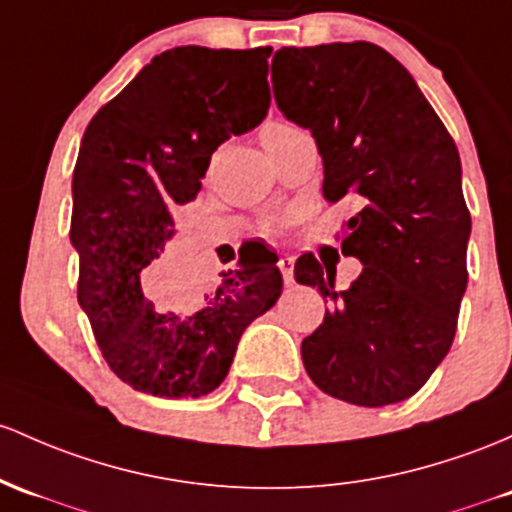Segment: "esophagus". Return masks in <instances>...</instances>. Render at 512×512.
Masks as SVG:
<instances>
[{"label":"esophagus","instance_id":"esophagus-1","mask_svg":"<svg viewBox=\"0 0 512 512\" xmlns=\"http://www.w3.org/2000/svg\"><path fill=\"white\" fill-rule=\"evenodd\" d=\"M279 269H282L284 282L294 284V257H291V255L279 257Z\"/></svg>","mask_w":512,"mask_h":512}]
</instances>
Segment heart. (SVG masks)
<instances>
[{"mask_svg": "<svg viewBox=\"0 0 512 512\" xmlns=\"http://www.w3.org/2000/svg\"><path fill=\"white\" fill-rule=\"evenodd\" d=\"M284 128H289V126H286V123H269V126H265V131H262V138L274 136V133L284 131Z\"/></svg>", "mask_w": 512, "mask_h": 512, "instance_id": "heart-1", "label": "heart"}]
</instances>
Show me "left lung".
I'll list each match as a JSON object with an SVG mask.
<instances>
[{"label":"left lung","mask_w":512,"mask_h":512,"mask_svg":"<svg viewBox=\"0 0 512 512\" xmlns=\"http://www.w3.org/2000/svg\"><path fill=\"white\" fill-rule=\"evenodd\" d=\"M272 82L279 111L316 138L325 199L355 206L342 255L362 262L345 291L335 267L296 262V282L330 301L301 342L303 367L340 401H403L447 357L466 291L471 216L457 145L411 72L374 43L282 48Z\"/></svg>","instance_id":"left-lung-1"}]
</instances>
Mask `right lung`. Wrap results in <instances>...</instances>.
Here are the masks:
<instances>
[{"label": "right lung", "mask_w": 512, "mask_h": 512, "mask_svg": "<svg viewBox=\"0 0 512 512\" xmlns=\"http://www.w3.org/2000/svg\"><path fill=\"white\" fill-rule=\"evenodd\" d=\"M272 50L179 46L155 55L101 106L72 174L77 301L111 372L160 398L206 396L226 379L240 335L282 296V272L240 260L187 308L145 299L174 233L172 213L201 189L213 150L260 126Z\"/></svg>", "instance_id": "add662e5"}]
</instances>
